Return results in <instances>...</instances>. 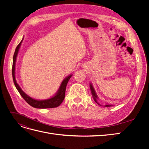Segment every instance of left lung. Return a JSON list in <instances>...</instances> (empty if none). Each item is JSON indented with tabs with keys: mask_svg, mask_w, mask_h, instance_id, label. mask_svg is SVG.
Wrapping results in <instances>:
<instances>
[{
	"mask_svg": "<svg viewBox=\"0 0 149 149\" xmlns=\"http://www.w3.org/2000/svg\"><path fill=\"white\" fill-rule=\"evenodd\" d=\"M89 87H90V89H91V92L92 96L93 97V100H94V101H95L97 104L98 105H100L101 106H104V107H111V106H114V105L111 104H109V103H106V104L104 105V106L101 105L100 104L97 102V100H98L99 97H98V96L97 95V94H96V93L95 91V89H94V88L93 87V84L91 83H89Z\"/></svg>",
	"mask_w": 149,
	"mask_h": 149,
	"instance_id": "left-lung-1",
	"label": "left lung"
}]
</instances>
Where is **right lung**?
Instances as JSON below:
<instances>
[{
	"label": "right lung",
	"mask_w": 149,
	"mask_h": 149,
	"mask_svg": "<svg viewBox=\"0 0 149 149\" xmlns=\"http://www.w3.org/2000/svg\"><path fill=\"white\" fill-rule=\"evenodd\" d=\"M24 37H23L22 41L17 47L14 53V55H13V65H12V77H13V83H14V84L15 86L17 89L20 94L22 97L25 100V101L27 102L29 105L35 108H38V109H47V108H54V107H56L58 106H59L64 100L65 97V91H66V85L71 76H73V74H70V75L66 76V77L62 81V82L56 93L54 94L53 96L50 97L49 98L46 99V100H37V99H34L33 97L29 96L28 94H26L23 90L21 89L19 84L17 83V81L15 79V74L17 58L18 53H19V52L20 48L21 47L22 43L24 40Z\"/></svg>",
	"instance_id": "right-lung-1"
}]
</instances>
